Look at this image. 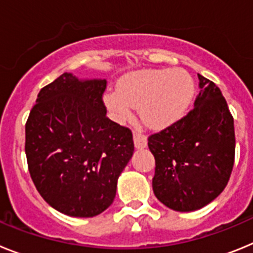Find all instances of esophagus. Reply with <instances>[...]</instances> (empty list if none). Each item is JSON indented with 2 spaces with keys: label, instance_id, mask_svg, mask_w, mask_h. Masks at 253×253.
Masks as SVG:
<instances>
[{
  "label": "esophagus",
  "instance_id": "1",
  "mask_svg": "<svg viewBox=\"0 0 253 253\" xmlns=\"http://www.w3.org/2000/svg\"><path fill=\"white\" fill-rule=\"evenodd\" d=\"M133 138H134V146H135V148H138V149L146 148V147H147V137L144 135V134L138 133V131H134Z\"/></svg>",
  "mask_w": 253,
  "mask_h": 253
}]
</instances>
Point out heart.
<instances>
[{
  "label": "heart",
  "mask_w": 253,
  "mask_h": 253,
  "mask_svg": "<svg viewBox=\"0 0 253 253\" xmlns=\"http://www.w3.org/2000/svg\"><path fill=\"white\" fill-rule=\"evenodd\" d=\"M194 95L195 82L185 69H142L125 76L104 101L118 122L130 119L133 107L139 106L149 126L165 128L186 114Z\"/></svg>",
  "instance_id": "obj_1"
}]
</instances>
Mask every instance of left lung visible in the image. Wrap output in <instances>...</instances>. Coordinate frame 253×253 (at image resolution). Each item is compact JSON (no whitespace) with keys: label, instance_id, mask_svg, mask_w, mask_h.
I'll list each match as a JSON object with an SVG mask.
<instances>
[{"label":"left lung","instance_id":"obj_1","mask_svg":"<svg viewBox=\"0 0 253 253\" xmlns=\"http://www.w3.org/2000/svg\"><path fill=\"white\" fill-rule=\"evenodd\" d=\"M194 109L148 137L156 167L154 195L176 211L205 207L227 186L234 165L236 137L229 107L219 87L198 75Z\"/></svg>","mask_w":253,"mask_h":253}]
</instances>
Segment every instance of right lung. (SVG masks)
<instances>
[{"label":"right lung","mask_w":253,"mask_h":253,"mask_svg":"<svg viewBox=\"0 0 253 253\" xmlns=\"http://www.w3.org/2000/svg\"><path fill=\"white\" fill-rule=\"evenodd\" d=\"M106 80L63 73L38 93L25 124L29 172L60 213L90 218L110 207L133 156L131 130L106 116Z\"/></svg>","instance_id":"1"}]
</instances>
